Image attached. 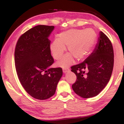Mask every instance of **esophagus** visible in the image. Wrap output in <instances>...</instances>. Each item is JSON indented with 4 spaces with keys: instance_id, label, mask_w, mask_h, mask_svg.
<instances>
[{
    "instance_id": "esophagus-1",
    "label": "esophagus",
    "mask_w": 124,
    "mask_h": 124,
    "mask_svg": "<svg viewBox=\"0 0 124 124\" xmlns=\"http://www.w3.org/2000/svg\"><path fill=\"white\" fill-rule=\"evenodd\" d=\"M69 71V68H63V73H66L67 72Z\"/></svg>"
}]
</instances>
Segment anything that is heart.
Returning <instances> with one entry per match:
<instances>
[{
  "instance_id": "1",
  "label": "heart",
  "mask_w": 124,
  "mask_h": 124,
  "mask_svg": "<svg viewBox=\"0 0 124 124\" xmlns=\"http://www.w3.org/2000/svg\"><path fill=\"white\" fill-rule=\"evenodd\" d=\"M97 41V34L94 30H70L59 34L51 44L50 49L54 58L58 60L62 57L68 46L70 54L64 56L58 65L62 68H66L73 62V57L78 60L85 58L94 46Z\"/></svg>"
}]
</instances>
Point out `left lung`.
Segmentation results:
<instances>
[{"mask_svg":"<svg viewBox=\"0 0 124 124\" xmlns=\"http://www.w3.org/2000/svg\"><path fill=\"white\" fill-rule=\"evenodd\" d=\"M114 66V50L111 42L102 31L96 48L82 63L71 66L76 75L72 85L75 93L85 99L98 95L107 85Z\"/></svg>","mask_w":124,"mask_h":124,"instance_id":"obj_1","label":"left lung"}]
</instances>
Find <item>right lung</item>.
<instances>
[{
    "label": "right lung",
    "mask_w": 124,
    "mask_h": 124,
    "mask_svg": "<svg viewBox=\"0 0 124 124\" xmlns=\"http://www.w3.org/2000/svg\"><path fill=\"white\" fill-rule=\"evenodd\" d=\"M53 25H38L18 38L15 51L16 69L26 92L38 100H46L55 93L62 76L61 68H51L54 59L48 37Z\"/></svg>",
    "instance_id": "obj_1"
}]
</instances>
